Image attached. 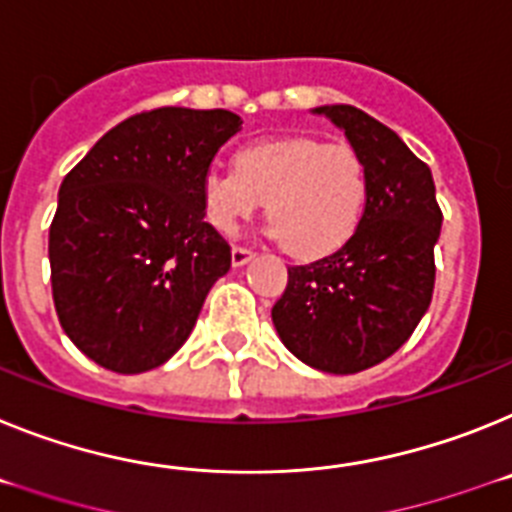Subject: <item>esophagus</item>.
Wrapping results in <instances>:
<instances>
[{"label": "esophagus", "mask_w": 512, "mask_h": 512, "mask_svg": "<svg viewBox=\"0 0 512 512\" xmlns=\"http://www.w3.org/2000/svg\"><path fill=\"white\" fill-rule=\"evenodd\" d=\"M252 257H255V252L247 250V247H234V250H231V265H234V268H242V265H247Z\"/></svg>", "instance_id": "obj_1"}]
</instances>
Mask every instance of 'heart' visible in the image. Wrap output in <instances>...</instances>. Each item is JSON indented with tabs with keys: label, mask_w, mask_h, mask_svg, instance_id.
<instances>
[{
	"label": "heart",
	"mask_w": 512,
	"mask_h": 512,
	"mask_svg": "<svg viewBox=\"0 0 512 512\" xmlns=\"http://www.w3.org/2000/svg\"><path fill=\"white\" fill-rule=\"evenodd\" d=\"M208 224L234 234L265 201L268 234L299 260L332 255L355 234L368 201L366 162L353 146L288 136L247 144L234 154V172L201 177Z\"/></svg>",
	"instance_id": "1"
}]
</instances>
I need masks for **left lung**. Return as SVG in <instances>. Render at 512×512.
Wrapping results in <instances>:
<instances>
[{"instance_id":"obj_1","label":"left lung","mask_w":512,"mask_h":512,"mask_svg":"<svg viewBox=\"0 0 512 512\" xmlns=\"http://www.w3.org/2000/svg\"><path fill=\"white\" fill-rule=\"evenodd\" d=\"M366 162L368 201L353 237L332 255L288 268L273 324L299 361L358 373L410 340L435 286L443 213L430 167L397 133L353 105H322Z\"/></svg>"}]
</instances>
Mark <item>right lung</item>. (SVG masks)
Listing matches in <instances>:
<instances>
[{
	"label": "right lung",
	"instance_id": "add662e5",
	"mask_svg": "<svg viewBox=\"0 0 512 512\" xmlns=\"http://www.w3.org/2000/svg\"><path fill=\"white\" fill-rule=\"evenodd\" d=\"M242 118L157 108L110 128L64 177L48 231L56 314L97 366L144 373L182 348L231 250L201 177Z\"/></svg>",
	"mask_w": 512,
	"mask_h": 512
}]
</instances>
